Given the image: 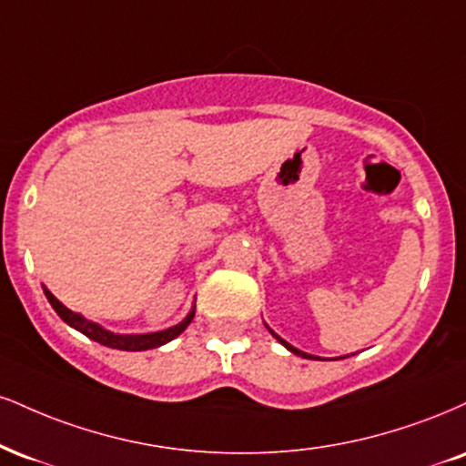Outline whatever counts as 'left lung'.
Listing matches in <instances>:
<instances>
[{"instance_id": "obj_1", "label": "left lung", "mask_w": 466, "mask_h": 466, "mask_svg": "<svg viewBox=\"0 0 466 466\" xmlns=\"http://www.w3.org/2000/svg\"><path fill=\"white\" fill-rule=\"evenodd\" d=\"M267 329H268V332H271V336H276V339L279 340V343H282L284 347H287V350H289V351H293V354H295V356L308 358V360H319V358H317V356H310V354H306V351L297 350V347H293V345H290V343H287V340H284V339H282V336H278L276 332H273V329H271V328H268V325H267ZM343 358H347V356H343ZM334 360H336V358H334Z\"/></svg>"}]
</instances>
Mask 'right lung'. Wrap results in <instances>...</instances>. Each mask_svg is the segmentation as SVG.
Wrapping results in <instances>:
<instances>
[{"label": "right lung", "mask_w": 466, "mask_h": 466, "mask_svg": "<svg viewBox=\"0 0 466 466\" xmlns=\"http://www.w3.org/2000/svg\"><path fill=\"white\" fill-rule=\"evenodd\" d=\"M43 290H45V297H47L49 304H52L54 310L58 312V317L63 319L66 325H71L73 329H77V332L88 336V339L95 340V343H102L106 347H112V350H121V351H145V350H154V347L167 345L169 340L176 339V336L182 334L195 317V306H193L190 308L188 315L184 317L177 325H173V328L160 329V332H149V334H116V332H110V329L102 328L99 323L91 321V319L82 317L80 312L69 310L63 301L56 299L49 289L43 287Z\"/></svg>", "instance_id": "1"}]
</instances>
